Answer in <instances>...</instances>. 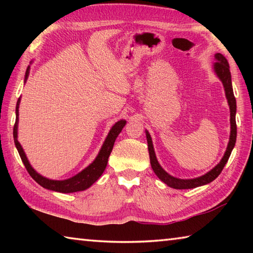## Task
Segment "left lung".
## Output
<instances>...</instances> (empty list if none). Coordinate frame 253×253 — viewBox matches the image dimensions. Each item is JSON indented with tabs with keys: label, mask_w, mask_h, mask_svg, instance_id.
Listing matches in <instances>:
<instances>
[{
	"label": "left lung",
	"mask_w": 253,
	"mask_h": 253,
	"mask_svg": "<svg viewBox=\"0 0 253 253\" xmlns=\"http://www.w3.org/2000/svg\"><path fill=\"white\" fill-rule=\"evenodd\" d=\"M214 59H215V62L213 63V70L217 76V78L221 80V83L223 84L224 91H225V97L228 99V104L230 107V124H231V131H230V139L228 143V147H226V151L224 153L223 157L220 161L219 164L209 170L207 174L202 175L200 177L195 178H188V179H183V178H177L174 177L172 175H169L166 170L162 168L158 163L156 158L155 151H154L153 146V140L152 137L149 135L148 130H145L146 132V138H147V144H148V153H149V160H151V165L154 170V173L157 175V177L161 179L162 182H164L166 185L173 188H176V190H186V188H194L198 186L205 185V184L211 183L214 181L217 176H219L222 169L228 162L229 157L231 155V152L235 145V140H237V124H235V113H237V101H235V98L233 95V88H232V81H231V72H230V67L228 63V60H226L223 55L221 53H215L214 55Z\"/></svg>",
	"instance_id": "obj_1"
}]
</instances>
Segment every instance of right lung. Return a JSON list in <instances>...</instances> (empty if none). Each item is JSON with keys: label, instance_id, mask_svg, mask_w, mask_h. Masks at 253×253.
<instances>
[{"label": "right lung", "instance_id": "1", "mask_svg": "<svg viewBox=\"0 0 253 253\" xmlns=\"http://www.w3.org/2000/svg\"><path fill=\"white\" fill-rule=\"evenodd\" d=\"M29 74H30V66L28 67L27 71H25L24 84L27 83ZM20 101H21V98H19L18 102H16V108H15L16 119H15L14 128H13V137H14L15 147H16V149H18L21 160H22L25 169H27V170L30 174V176H31L38 184H40L42 187L46 188V190L60 192V193H74V192L84 191V190H87V188L90 187L92 184L101 176V174L104 173V170L107 166V163H108V157L110 155L111 151H113L115 140H116L117 136L121 134L123 128L125 127L126 121L121 119V121L117 122L113 127L110 128V130L108 132V135H107V137H106L104 144H102L99 153H98V155L95 158V161H93L90 165L87 166V168L81 170L80 173L75 175V176L67 178V179H62V181H57V179L46 178L38 173L37 170L32 168L31 164H30V162L28 160L27 155H25L22 146H21V144L19 143L18 124H19Z\"/></svg>", "mask_w": 253, "mask_h": 253}]
</instances>
